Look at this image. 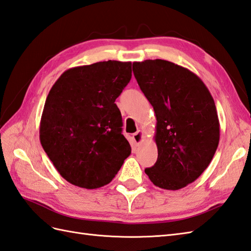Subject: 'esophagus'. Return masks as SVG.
Instances as JSON below:
<instances>
[{
  "instance_id": "34e87169",
  "label": "esophagus",
  "mask_w": 251,
  "mask_h": 251,
  "mask_svg": "<svg viewBox=\"0 0 251 251\" xmlns=\"http://www.w3.org/2000/svg\"><path fill=\"white\" fill-rule=\"evenodd\" d=\"M143 138H144V133L142 130H138L137 132H135L132 135V139L133 141H135L136 144H140L143 141Z\"/></svg>"
}]
</instances>
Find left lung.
Listing matches in <instances>:
<instances>
[{"mask_svg": "<svg viewBox=\"0 0 251 251\" xmlns=\"http://www.w3.org/2000/svg\"><path fill=\"white\" fill-rule=\"evenodd\" d=\"M132 71L157 121L158 158L144 171L157 187L184 188L201 176L217 150L220 125L214 99L196 74L172 62H135Z\"/></svg>", "mask_w": 251, "mask_h": 251, "instance_id": "1", "label": "left lung"}]
</instances>
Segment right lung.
Instances as JSON below:
<instances>
[{
	"label": "right lung",
	"instance_id": "1",
	"mask_svg": "<svg viewBox=\"0 0 251 251\" xmlns=\"http://www.w3.org/2000/svg\"><path fill=\"white\" fill-rule=\"evenodd\" d=\"M131 79V62L107 61L67 69L51 87L39 139L67 182L96 189L109 184L131 153L114 103Z\"/></svg>",
	"mask_w": 251,
	"mask_h": 251
}]
</instances>
